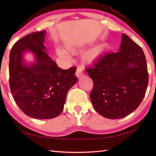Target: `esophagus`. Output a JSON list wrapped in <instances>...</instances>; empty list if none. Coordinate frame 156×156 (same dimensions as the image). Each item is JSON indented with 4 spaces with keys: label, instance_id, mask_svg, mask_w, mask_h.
<instances>
[{
    "label": "esophagus",
    "instance_id": "obj_1",
    "mask_svg": "<svg viewBox=\"0 0 156 156\" xmlns=\"http://www.w3.org/2000/svg\"><path fill=\"white\" fill-rule=\"evenodd\" d=\"M83 75V69H82L80 67H78L77 69H76V76H77L78 78H80Z\"/></svg>",
    "mask_w": 156,
    "mask_h": 156
}]
</instances>
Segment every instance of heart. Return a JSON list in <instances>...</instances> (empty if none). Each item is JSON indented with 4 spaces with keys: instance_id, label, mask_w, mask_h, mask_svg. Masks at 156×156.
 <instances>
[{
    "instance_id": "b5f03b06",
    "label": "heart",
    "mask_w": 156,
    "mask_h": 156,
    "mask_svg": "<svg viewBox=\"0 0 156 156\" xmlns=\"http://www.w3.org/2000/svg\"><path fill=\"white\" fill-rule=\"evenodd\" d=\"M107 44H99L96 47H94L93 49L89 50L87 51L83 56V60L87 64H92L96 61V60L99 58L103 54V53L106 51L107 49ZM69 49L72 50V48H69ZM56 53L59 56L62 58H67V54L64 49L62 48H59L58 47L56 49Z\"/></svg>"
}]
</instances>
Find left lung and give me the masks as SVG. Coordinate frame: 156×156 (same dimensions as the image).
Listing matches in <instances>:
<instances>
[{
  "mask_svg": "<svg viewBox=\"0 0 156 156\" xmlns=\"http://www.w3.org/2000/svg\"><path fill=\"white\" fill-rule=\"evenodd\" d=\"M86 72L94 82L92 105L105 118L125 117L144 98L149 81L146 58L141 47L125 34L119 51L105 54Z\"/></svg>",
  "mask_w": 156,
  "mask_h": 156,
  "instance_id": "obj_1",
  "label": "left lung"
}]
</instances>
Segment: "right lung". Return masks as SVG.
Returning <instances> with one entry per match:
<instances>
[{
	"label": "right lung",
	"mask_w": 156,
	"mask_h": 156,
	"mask_svg": "<svg viewBox=\"0 0 156 156\" xmlns=\"http://www.w3.org/2000/svg\"><path fill=\"white\" fill-rule=\"evenodd\" d=\"M46 31L33 32L18 41L9 54V87L23 112L36 119H51L63 111L67 94L78 78L76 67L62 69L44 45ZM31 51L35 62L26 65L23 54Z\"/></svg>",
	"instance_id": "obj_1"
}]
</instances>
